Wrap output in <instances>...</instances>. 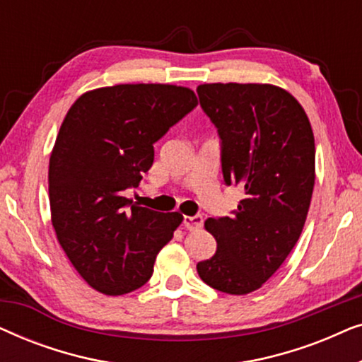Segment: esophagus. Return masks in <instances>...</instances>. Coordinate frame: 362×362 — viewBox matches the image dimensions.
I'll return each mask as SVG.
<instances>
[{
  "label": "esophagus",
  "instance_id": "esophagus-1",
  "mask_svg": "<svg viewBox=\"0 0 362 362\" xmlns=\"http://www.w3.org/2000/svg\"><path fill=\"white\" fill-rule=\"evenodd\" d=\"M202 222H204V219H202V216H199V214H197V216H185V219H182V224H185L187 230L201 229Z\"/></svg>",
  "mask_w": 362,
  "mask_h": 362
}]
</instances>
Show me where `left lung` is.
I'll use <instances>...</instances> for the list:
<instances>
[{
	"instance_id": "1",
	"label": "left lung",
	"mask_w": 362,
	"mask_h": 362,
	"mask_svg": "<svg viewBox=\"0 0 362 362\" xmlns=\"http://www.w3.org/2000/svg\"><path fill=\"white\" fill-rule=\"evenodd\" d=\"M202 110L221 136L227 186L244 189L232 217L204 222L217 250L201 280L229 295L259 290L303 230L315 186V136L298 100L270 83H202Z\"/></svg>"
}]
</instances>
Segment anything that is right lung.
<instances>
[{"label":"right lung","instance_id":"right-lung-1","mask_svg":"<svg viewBox=\"0 0 362 362\" xmlns=\"http://www.w3.org/2000/svg\"><path fill=\"white\" fill-rule=\"evenodd\" d=\"M197 105L170 83H120L86 92L64 118L49 160L57 240L77 274L103 295L140 288L182 222L123 196L155 160V143Z\"/></svg>","mask_w":362,"mask_h":362}]
</instances>
